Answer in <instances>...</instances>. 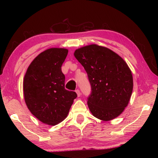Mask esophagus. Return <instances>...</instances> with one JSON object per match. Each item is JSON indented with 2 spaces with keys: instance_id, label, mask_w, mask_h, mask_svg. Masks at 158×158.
<instances>
[{
  "instance_id": "obj_1",
  "label": "esophagus",
  "mask_w": 158,
  "mask_h": 158,
  "mask_svg": "<svg viewBox=\"0 0 158 158\" xmlns=\"http://www.w3.org/2000/svg\"><path fill=\"white\" fill-rule=\"evenodd\" d=\"M76 93H77V96H78V97H80V96H81V92H80V90H76Z\"/></svg>"
}]
</instances>
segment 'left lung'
<instances>
[{
  "label": "left lung",
  "instance_id": "1",
  "mask_svg": "<svg viewBox=\"0 0 158 158\" xmlns=\"http://www.w3.org/2000/svg\"><path fill=\"white\" fill-rule=\"evenodd\" d=\"M74 56L86 71L92 93L88 106L93 116L111 121L128 105L133 90L132 72L116 52L93 44L74 51Z\"/></svg>",
  "mask_w": 158,
  "mask_h": 158
}]
</instances>
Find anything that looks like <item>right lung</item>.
<instances>
[{"label": "right lung", "mask_w": 158, "mask_h": 158, "mask_svg": "<svg viewBox=\"0 0 158 158\" xmlns=\"http://www.w3.org/2000/svg\"><path fill=\"white\" fill-rule=\"evenodd\" d=\"M68 53L65 48L46 49L34 58L23 77V97L29 111L52 126L66 118L77 96L65 89L61 66Z\"/></svg>", "instance_id": "1"}]
</instances>
